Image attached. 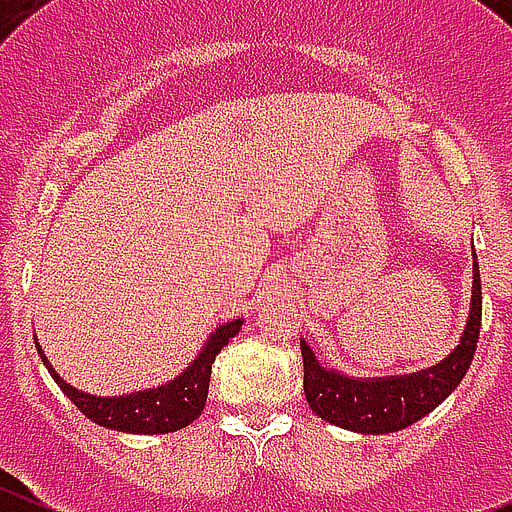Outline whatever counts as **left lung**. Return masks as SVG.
Here are the masks:
<instances>
[{
  "label": "left lung",
  "mask_w": 512,
  "mask_h": 512,
  "mask_svg": "<svg viewBox=\"0 0 512 512\" xmlns=\"http://www.w3.org/2000/svg\"><path fill=\"white\" fill-rule=\"evenodd\" d=\"M472 275V303L462 339L439 365L426 370L390 377H349L339 370H326L301 339L303 393L311 411L334 426L372 436L408 428L434 411L467 375L480 339L482 283L477 255L472 262Z\"/></svg>",
  "instance_id": "8db88e82"
}]
</instances>
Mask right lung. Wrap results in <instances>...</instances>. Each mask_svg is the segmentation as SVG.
Segmentation results:
<instances>
[{
  "label": "right lung",
  "mask_w": 512,
  "mask_h": 512,
  "mask_svg": "<svg viewBox=\"0 0 512 512\" xmlns=\"http://www.w3.org/2000/svg\"><path fill=\"white\" fill-rule=\"evenodd\" d=\"M242 324H245V319H234L216 326L191 365L178 377L160 385V388L112 395V398H101V395H91L73 388L71 382H66L55 372L50 359L43 354V347L38 342H35V347H38V354L43 359L45 370L50 372V377L58 382L63 395L86 418H91V421L104 428H112V431H124V434H170V431L186 428L188 423H193L201 416L206 405V395H209L211 365H214L216 354L227 347L229 339L239 334Z\"/></svg>",
  "instance_id": "obj_1"
}]
</instances>
